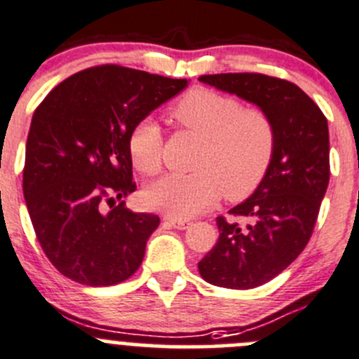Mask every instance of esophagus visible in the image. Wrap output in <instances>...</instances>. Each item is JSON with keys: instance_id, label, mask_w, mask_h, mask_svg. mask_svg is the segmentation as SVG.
Instances as JSON below:
<instances>
[{"instance_id": "obj_1", "label": "esophagus", "mask_w": 359, "mask_h": 359, "mask_svg": "<svg viewBox=\"0 0 359 359\" xmlns=\"http://www.w3.org/2000/svg\"><path fill=\"white\" fill-rule=\"evenodd\" d=\"M165 224L168 228L175 229H186L189 226V221H184V219H173V217H165Z\"/></svg>"}]
</instances>
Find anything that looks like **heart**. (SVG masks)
Instances as JSON below:
<instances>
[{
	"instance_id": "b5f03b06",
	"label": "heart",
	"mask_w": 359,
	"mask_h": 359,
	"mask_svg": "<svg viewBox=\"0 0 359 359\" xmlns=\"http://www.w3.org/2000/svg\"><path fill=\"white\" fill-rule=\"evenodd\" d=\"M179 126L203 140L193 163L196 173L166 175L144 191L152 210L187 219L208 210L224 194L229 201L250 196L266 177L277 133L272 119L238 100L210 89L186 93L170 110ZM163 135L158 123L142 119L128 135V154L144 175L161 170Z\"/></svg>"
}]
</instances>
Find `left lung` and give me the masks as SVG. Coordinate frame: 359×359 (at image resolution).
Listing matches in <instances>:
<instances>
[{
	"instance_id": "left-lung-1",
	"label": "left lung",
	"mask_w": 359,
	"mask_h": 359,
	"mask_svg": "<svg viewBox=\"0 0 359 359\" xmlns=\"http://www.w3.org/2000/svg\"><path fill=\"white\" fill-rule=\"evenodd\" d=\"M198 80L254 103L276 126V154L266 177L229 210L231 221L217 217V243L198 263L207 283L250 290L286 270L311 240L330 182L328 121L287 80L261 73H219Z\"/></svg>"
}]
</instances>
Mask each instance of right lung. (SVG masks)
<instances>
[{
  "mask_svg": "<svg viewBox=\"0 0 359 359\" xmlns=\"http://www.w3.org/2000/svg\"><path fill=\"white\" fill-rule=\"evenodd\" d=\"M186 87L103 65L62 80L34 110L22 191L38 242L65 277L114 286L138 270L159 217L124 207L137 189L128 135Z\"/></svg>",
  "mask_w": 359,
  "mask_h": 359,
  "instance_id": "right-lung-1",
  "label": "right lung"
}]
</instances>
